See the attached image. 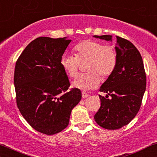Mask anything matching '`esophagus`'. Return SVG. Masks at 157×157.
<instances>
[{
    "label": "esophagus",
    "instance_id": "34e87169",
    "mask_svg": "<svg viewBox=\"0 0 157 157\" xmlns=\"http://www.w3.org/2000/svg\"><path fill=\"white\" fill-rule=\"evenodd\" d=\"M82 96L83 98H86L88 97L89 95H88V94H87V93H85V91H82Z\"/></svg>",
    "mask_w": 157,
    "mask_h": 157
}]
</instances>
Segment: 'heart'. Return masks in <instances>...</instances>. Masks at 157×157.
Returning <instances> with one entry per match:
<instances>
[{
	"label": "heart",
	"mask_w": 157,
	"mask_h": 157,
	"mask_svg": "<svg viewBox=\"0 0 157 157\" xmlns=\"http://www.w3.org/2000/svg\"><path fill=\"white\" fill-rule=\"evenodd\" d=\"M75 56L63 55L60 64L70 77L77 75L80 63L87 62L88 72L77 76L72 86L80 90L95 88L100 82V77L107 78L113 72L118 62L116 49L113 45H104L99 41L85 40L74 47Z\"/></svg>",
	"instance_id": "1"
}]
</instances>
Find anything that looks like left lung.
Here are the masks:
<instances>
[{
  "label": "left lung",
  "mask_w": 157,
  "mask_h": 157,
  "mask_svg": "<svg viewBox=\"0 0 157 157\" xmlns=\"http://www.w3.org/2000/svg\"><path fill=\"white\" fill-rule=\"evenodd\" d=\"M112 41V36H94ZM118 62L113 72L100 88L107 93L99 95L100 107L94 118L100 126L116 130L128 124L141 108L147 85L143 59L136 47L126 39L116 36ZM108 95L111 99L107 98Z\"/></svg>",
  "instance_id": "obj_1"
}]
</instances>
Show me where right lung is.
<instances>
[{
	"mask_svg": "<svg viewBox=\"0 0 157 157\" xmlns=\"http://www.w3.org/2000/svg\"><path fill=\"white\" fill-rule=\"evenodd\" d=\"M71 39L41 36L29 43L16 63L14 85L17 107L33 129L47 135L68 126L82 93L72 88L60 64Z\"/></svg>",
	"mask_w": 157,
	"mask_h": 157,
	"instance_id": "1",
	"label": "right lung"
}]
</instances>
